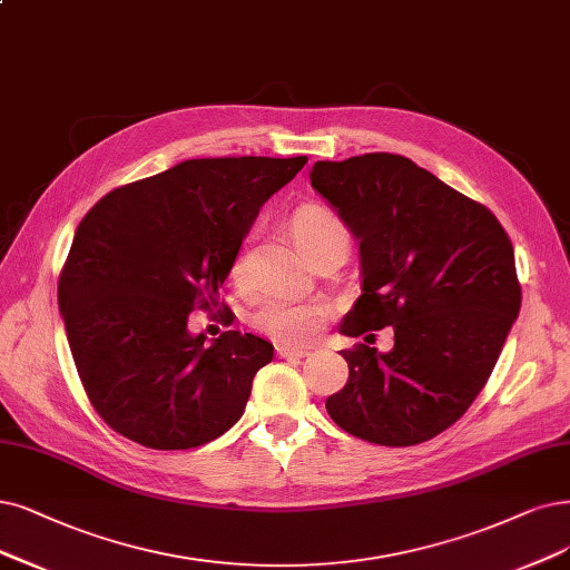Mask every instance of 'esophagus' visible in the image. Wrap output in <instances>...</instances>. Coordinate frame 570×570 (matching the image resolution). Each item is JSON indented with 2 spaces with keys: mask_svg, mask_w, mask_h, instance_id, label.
Listing matches in <instances>:
<instances>
[{
  "mask_svg": "<svg viewBox=\"0 0 570 570\" xmlns=\"http://www.w3.org/2000/svg\"><path fill=\"white\" fill-rule=\"evenodd\" d=\"M309 352L305 347H277V356L282 360H303Z\"/></svg>",
  "mask_w": 570,
  "mask_h": 570,
  "instance_id": "34e87169",
  "label": "esophagus"
}]
</instances>
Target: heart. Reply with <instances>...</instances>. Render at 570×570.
I'll list each match as a JSON object with an SVG mask.
<instances>
[{"label":"heart","instance_id":"obj_1","mask_svg":"<svg viewBox=\"0 0 570 570\" xmlns=\"http://www.w3.org/2000/svg\"><path fill=\"white\" fill-rule=\"evenodd\" d=\"M293 237L301 244V248L312 256L328 246H343L350 250V232L343 220L322 204H305L301 206L291 218ZM235 279H244L248 274V248L242 246L232 265ZM326 317L324 305L314 301H296L288 296H274L263 298L256 309L250 312V324L261 333L269 335L272 341L279 343H305L317 335Z\"/></svg>","mask_w":570,"mask_h":570}]
</instances>
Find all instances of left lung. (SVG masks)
<instances>
[{
  "label": "left lung",
  "instance_id": "obj_1",
  "mask_svg": "<svg viewBox=\"0 0 570 570\" xmlns=\"http://www.w3.org/2000/svg\"><path fill=\"white\" fill-rule=\"evenodd\" d=\"M309 180L360 239L362 296L341 333L394 331L390 352H343L350 377L326 411L371 444H423L472 406L519 317L512 242L487 206L402 155L317 161Z\"/></svg>",
  "mask_w": 570,
  "mask_h": 570
}]
</instances>
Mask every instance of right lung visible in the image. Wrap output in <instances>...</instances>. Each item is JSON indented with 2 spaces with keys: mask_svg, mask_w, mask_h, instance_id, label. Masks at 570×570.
Returning <instances> with one entry per match:
<instances>
[{
  "mask_svg": "<svg viewBox=\"0 0 570 570\" xmlns=\"http://www.w3.org/2000/svg\"><path fill=\"white\" fill-rule=\"evenodd\" d=\"M307 157L187 159L105 195L79 223L58 307L81 385L121 436L157 451L208 444L242 417L274 347L253 333L187 331L263 204ZM225 307V305H223Z\"/></svg>",
  "mask_w": 570,
  "mask_h": 570,
  "instance_id": "1",
  "label": "right lung"
}]
</instances>
